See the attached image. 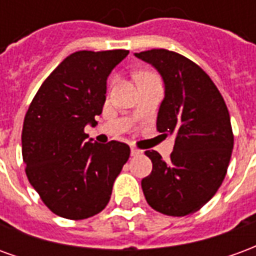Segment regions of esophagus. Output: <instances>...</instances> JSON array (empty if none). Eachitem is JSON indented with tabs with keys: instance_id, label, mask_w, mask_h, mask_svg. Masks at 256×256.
<instances>
[{
	"instance_id": "34e87169",
	"label": "esophagus",
	"mask_w": 256,
	"mask_h": 256,
	"mask_svg": "<svg viewBox=\"0 0 256 256\" xmlns=\"http://www.w3.org/2000/svg\"><path fill=\"white\" fill-rule=\"evenodd\" d=\"M130 152H132V156H140L142 154V150H137V148H134V146H132V150H130Z\"/></svg>"
}]
</instances>
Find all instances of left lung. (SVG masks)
<instances>
[{"label":"left lung","mask_w":256,"mask_h":256,"mask_svg":"<svg viewBox=\"0 0 256 256\" xmlns=\"http://www.w3.org/2000/svg\"><path fill=\"white\" fill-rule=\"evenodd\" d=\"M160 74L164 98L158 112L160 133L176 137L170 160L146 150L152 172L141 186L150 207L172 216L196 212L214 196L233 150L229 111L214 82L198 64L176 52L134 53Z\"/></svg>","instance_id":"8db88e82"}]
</instances>
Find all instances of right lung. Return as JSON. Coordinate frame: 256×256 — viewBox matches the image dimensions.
<instances>
[{
	"label": "right lung",
	"mask_w": 256,
	"mask_h": 256,
	"mask_svg": "<svg viewBox=\"0 0 256 256\" xmlns=\"http://www.w3.org/2000/svg\"><path fill=\"white\" fill-rule=\"evenodd\" d=\"M128 50H80L64 58L26 114L22 155L28 181L48 208L67 220L98 214L130 156L119 141L92 142L84 126L102 112L106 79Z\"/></svg>",
	"instance_id": "add662e5"
}]
</instances>
